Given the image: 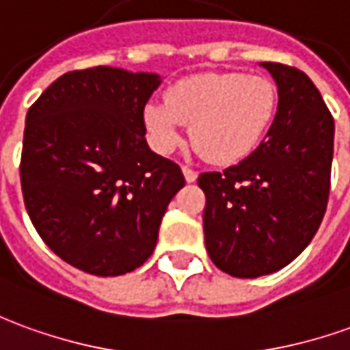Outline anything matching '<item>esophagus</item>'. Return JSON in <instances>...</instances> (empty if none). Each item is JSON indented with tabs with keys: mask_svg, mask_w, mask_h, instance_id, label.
Listing matches in <instances>:
<instances>
[{
	"mask_svg": "<svg viewBox=\"0 0 350 350\" xmlns=\"http://www.w3.org/2000/svg\"><path fill=\"white\" fill-rule=\"evenodd\" d=\"M183 170V176H185V182H195V180H197V172H195V170H193V168H189V167H183L182 168Z\"/></svg>",
	"mask_w": 350,
	"mask_h": 350,
	"instance_id": "34e87169",
	"label": "esophagus"
}]
</instances>
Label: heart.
Masks as SVG:
<instances>
[{"label": "heart", "instance_id": "obj_1", "mask_svg": "<svg viewBox=\"0 0 350 350\" xmlns=\"http://www.w3.org/2000/svg\"><path fill=\"white\" fill-rule=\"evenodd\" d=\"M278 107L277 85L263 75L200 73L178 81L165 104L144 111L151 146L172 153L183 140V123L204 157L231 165L248 157L267 136Z\"/></svg>", "mask_w": 350, "mask_h": 350}]
</instances>
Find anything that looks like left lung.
I'll return each mask as SVG.
<instances>
[{
	"mask_svg": "<svg viewBox=\"0 0 350 350\" xmlns=\"http://www.w3.org/2000/svg\"><path fill=\"white\" fill-rule=\"evenodd\" d=\"M278 87L267 136L239 165L199 174L210 260L231 277L286 267L319 231L328 206L334 117L307 73L261 62Z\"/></svg>",
	"mask_w": 350,
	"mask_h": 350,
	"instance_id": "obj_1",
	"label": "left lung"
}]
</instances>
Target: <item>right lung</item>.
<instances>
[{"mask_svg":"<svg viewBox=\"0 0 350 350\" xmlns=\"http://www.w3.org/2000/svg\"><path fill=\"white\" fill-rule=\"evenodd\" d=\"M159 85L157 73L73 70L28 109L24 206L43 243L85 273L117 277L140 267L185 185L182 168L146 142L144 109Z\"/></svg>","mask_w":350,"mask_h":350,"instance_id":"right-lung-1","label":"right lung"}]
</instances>
